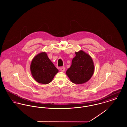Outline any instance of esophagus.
Listing matches in <instances>:
<instances>
[{
  "label": "esophagus",
  "mask_w": 127,
  "mask_h": 127,
  "mask_svg": "<svg viewBox=\"0 0 127 127\" xmlns=\"http://www.w3.org/2000/svg\"><path fill=\"white\" fill-rule=\"evenodd\" d=\"M61 69V71H62V72H64V71H65V67H64V66H63V67H62L60 68Z\"/></svg>",
  "instance_id": "1"
}]
</instances>
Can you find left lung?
<instances>
[{
  "instance_id": "1",
  "label": "left lung",
  "mask_w": 127,
  "mask_h": 127,
  "mask_svg": "<svg viewBox=\"0 0 127 127\" xmlns=\"http://www.w3.org/2000/svg\"><path fill=\"white\" fill-rule=\"evenodd\" d=\"M72 65L66 72L70 80L75 84L87 82L93 75L94 65L91 57L83 51L76 52Z\"/></svg>"
}]
</instances>
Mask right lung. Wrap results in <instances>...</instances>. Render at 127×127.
Instances as JSON below:
<instances>
[{
  "mask_svg": "<svg viewBox=\"0 0 127 127\" xmlns=\"http://www.w3.org/2000/svg\"><path fill=\"white\" fill-rule=\"evenodd\" d=\"M30 70L35 81L43 84L50 83L58 72V70L44 52L34 57L31 64Z\"/></svg>",
  "mask_w": 127,
  "mask_h": 127,
  "instance_id": "right-lung-1",
  "label": "right lung"
}]
</instances>
